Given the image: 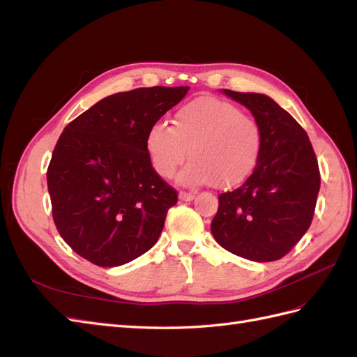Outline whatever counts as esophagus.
<instances>
[{
	"label": "esophagus",
	"instance_id": "34e87169",
	"mask_svg": "<svg viewBox=\"0 0 357 357\" xmlns=\"http://www.w3.org/2000/svg\"><path fill=\"white\" fill-rule=\"evenodd\" d=\"M178 198H180L181 201H192L193 198H195V195H193V193H190V192L181 190V192L178 193Z\"/></svg>",
	"mask_w": 357,
	"mask_h": 357
}]
</instances>
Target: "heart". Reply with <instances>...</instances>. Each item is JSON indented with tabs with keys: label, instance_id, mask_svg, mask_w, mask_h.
I'll use <instances>...</instances> for the list:
<instances>
[{
	"label": "heart",
	"instance_id": "obj_1",
	"mask_svg": "<svg viewBox=\"0 0 357 357\" xmlns=\"http://www.w3.org/2000/svg\"><path fill=\"white\" fill-rule=\"evenodd\" d=\"M262 128L240 107L214 96L181 105L172 126L156 122L146 135V152L156 174L171 178L177 168L183 185H238L253 171L262 149Z\"/></svg>",
	"mask_w": 357,
	"mask_h": 357
}]
</instances>
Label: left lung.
Returning <instances> with one entry per match:
<instances>
[{"label":"left lung","mask_w":357,"mask_h":357,"mask_svg":"<svg viewBox=\"0 0 357 357\" xmlns=\"http://www.w3.org/2000/svg\"><path fill=\"white\" fill-rule=\"evenodd\" d=\"M223 92L252 112L264 139L252 174L240 188L219 195L211 232L236 256L278 261L311 225L320 189L317 158L304 128L269 96Z\"/></svg>","instance_id":"1"}]
</instances>
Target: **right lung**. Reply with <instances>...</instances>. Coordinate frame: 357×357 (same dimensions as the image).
Returning <instances> with one entry per match:
<instances>
[{
    "label": "right lung",
    "mask_w": 357,
    "mask_h": 357,
    "mask_svg": "<svg viewBox=\"0 0 357 357\" xmlns=\"http://www.w3.org/2000/svg\"><path fill=\"white\" fill-rule=\"evenodd\" d=\"M188 91L119 92L63 129L47 168L52 215L63 241L86 261L119 266L156 244L178 197L150 164L146 135Z\"/></svg>",
    "instance_id": "obj_1"
}]
</instances>
